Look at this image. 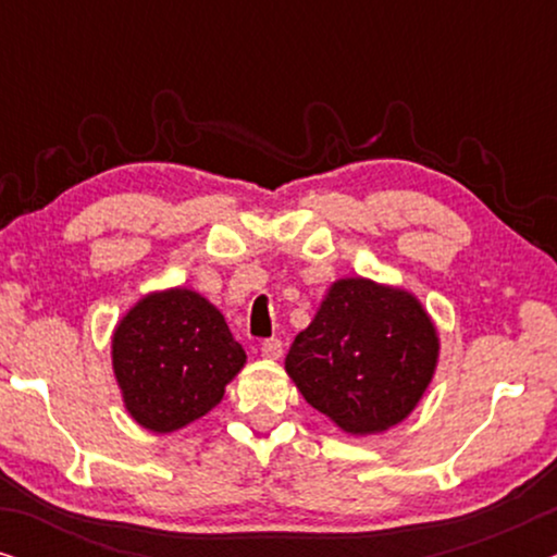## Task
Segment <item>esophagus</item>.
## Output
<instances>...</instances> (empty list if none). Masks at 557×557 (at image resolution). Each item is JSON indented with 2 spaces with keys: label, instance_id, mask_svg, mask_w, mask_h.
<instances>
[{
  "label": "esophagus",
  "instance_id": "esophagus-1",
  "mask_svg": "<svg viewBox=\"0 0 557 557\" xmlns=\"http://www.w3.org/2000/svg\"><path fill=\"white\" fill-rule=\"evenodd\" d=\"M261 352H263V357H269V360H278V357L284 355V342H281L278 337L265 339L261 345Z\"/></svg>",
  "mask_w": 557,
  "mask_h": 557
}]
</instances>
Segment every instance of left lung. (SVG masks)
I'll return each instance as SVG.
<instances>
[{
  "instance_id": "obj_1",
  "label": "left lung",
  "mask_w": 557,
  "mask_h": 557,
  "mask_svg": "<svg viewBox=\"0 0 557 557\" xmlns=\"http://www.w3.org/2000/svg\"><path fill=\"white\" fill-rule=\"evenodd\" d=\"M438 337L400 288L342 278L286 355V372L319 413L349 433L400 423L433 377Z\"/></svg>"
}]
</instances>
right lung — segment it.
<instances>
[{
    "instance_id": "obj_1",
    "label": "right lung",
    "mask_w": 557,
    "mask_h": 557,
    "mask_svg": "<svg viewBox=\"0 0 557 557\" xmlns=\"http://www.w3.org/2000/svg\"><path fill=\"white\" fill-rule=\"evenodd\" d=\"M243 362L223 314L187 288L147 296L113 332V372L128 413L157 433L215 408Z\"/></svg>"
}]
</instances>
